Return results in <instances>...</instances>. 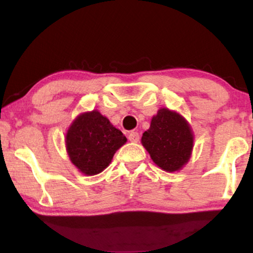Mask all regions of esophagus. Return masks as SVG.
I'll return each instance as SVG.
<instances>
[{
  "label": "esophagus",
  "instance_id": "34e87169",
  "mask_svg": "<svg viewBox=\"0 0 253 253\" xmlns=\"http://www.w3.org/2000/svg\"><path fill=\"white\" fill-rule=\"evenodd\" d=\"M127 139H129L130 141H132V143H138V141H139V133L132 131V132H130L129 134H127Z\"/></svg>",
  "mask_w": 253,
  "mask_h": 253
}]
</instances>
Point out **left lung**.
<instances>
[{
    "label": "left lung",
    "mask_w": 253,
    "mask_h": 253,
    "mask_svg": "<svg viewBox=\"0 0 253 253\" xmlns=\"http://www.w3.org/2000/svg\"><path fill=\"white\" fill-rule=\"evenodd\" d=\"M141 144L159 167L166 171H175L190 159L193 136L181 115L162 108L152 119L150 129L143 133Z\"/></svg>",
    "instance_id": "8db88e82"
}]
</instances>
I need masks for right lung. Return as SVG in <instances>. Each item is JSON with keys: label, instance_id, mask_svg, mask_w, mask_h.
<instances>
[{"label": "right lung", "instance_id": "obj_1", "mask_svg": "<svg viewBox=\"0 0 253 253\" xmlns=\"http://www.w3.org/2000/svg\"><path fill=\"white\" fill-rule=\"evenodd\" d=\"M126 138L96 110L78 116L67 133L70 160L85 175L101 172Z\"/></svg>", "mask_w": 253, "mask_h": 253}]
</instances>
